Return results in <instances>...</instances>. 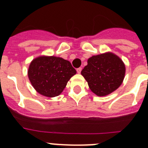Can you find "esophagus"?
Here are the masks:
<instances>
[{
	"mask_svg": "<svg viewBox=\"0 0 148 148\" xmlns=\"http://www.w3.org/2000/svg\"><path fill=\"white\" fill-rule=\"evenodd\" d=\"M77 73H81V72H82V67H78V68H77Z\"/></svg>",
	"mask_w": 148,
	"mask_h": 148,
	"instance_id": "obj_1",
	"label": "esophagus"
}]
</instances>
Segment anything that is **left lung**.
<instances>
[{
  "label": "left lung",
  "mask_w": 148,
  "mask_h": 148,
  "mask_svg": "<svg viewBox=\"0 0 148 148\" xmlns=\"http://www.w3.org/2000/svg\"><path fill=\"white\" fill-rule=\"evenodd\" d=\"M125 74L124 63L113 53L92 56L82 71L90 90L99 96L116 90L122 83Z\"/></svg>",
  "instance_id": "obj_1"
}]
</instances>
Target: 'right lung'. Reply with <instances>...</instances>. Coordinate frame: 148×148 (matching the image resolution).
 <instances>
[{
  "mask_svg": "<svg viewBox=\"0 0 148 148\" xmlns=\"http://www.w3.org/2000/svg\"><path fill=\"white\" fill-rule=\"evenodd\" d=\"M75 73L76 70L69 61L55 56H40L30 64L28 77L38 92L47 97H55L61 93Z\"/></svg>",
  "mask_w": 148,
  "mask_h": 148,
  "instance_id": "1",
  "label": "right lung"
}]
</instances>
